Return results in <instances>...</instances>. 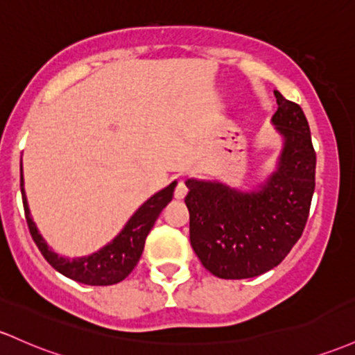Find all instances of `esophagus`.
<instances>
[{
  "label": "esophagus",
  "mask_w": 355,
  "mask_h": 355,
  "mask_svg": "<svg viewBox=\"0 0 355 355\" xmlns=\"http://www.w3.org/2000/svg\"><path fill=\"white\" fill-rule=\"evenodd\" d=\"M187 192H189L187 182L184 178H180V180L177 182V185H175V198H184L187 196Z\"/></svg>",
  "instance_id": "34e87169"
}]
</instances>
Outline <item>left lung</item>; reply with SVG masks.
<instances>
[{"label":"left lung","instance_id":"8db88e82","mask_svg":"<svg viewBox=\"0 0 355 355\" xmlns=\"http://www.w3.org/2000/svg\"><path fill=\"white\" fill-rule=\"evenodd\" d=\"M272 124L283 136L278 166L259 189L241 192L220 182L187 180L190 244L214 276L254 278L272 270L297 244L309 219L317 155L298 104L275 91Z\"/></svg>","mask_w":355,"mask_h":355}]
</instances>
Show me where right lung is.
<instances>
[{"label":"right lung","instance_id":"obj_1","mask_svg":"<svg viewBox=\"0 0 355 355\" xmlns=\"http://www.w3.org/2000/svg\"><path fill=\"white\" fill-rule=\"evenodd\" d=\"M19 173H21L19 187H21L26 224H28L30 234H32L35 244L40 249L44 258L49 261L50 266L55 268L58 272L73 279V282L92 286L114 285V283L123 282L135 270L139 258H141L143 249H145L146 236L150 234L151 227L155 225V220L158 219L162 210L171 202L175 185H177V182H173V184L159 190L158 193H155L153 197L148 198L145 204L133 214V217L128 220L123 231L107 246L99 249L91 256L69 259L53 252L38 232L37 225L30 216L28 202H26L25 189H23V171H19Z\"/></svg>","mask_w":355,"mask_h":355}]
</instances>
